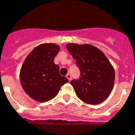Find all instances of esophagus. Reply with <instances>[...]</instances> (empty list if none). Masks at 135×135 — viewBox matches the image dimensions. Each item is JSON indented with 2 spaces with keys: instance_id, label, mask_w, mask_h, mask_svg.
I'll return each mask as SVG.
<instances>
[{
  "instance_id": "34e87169",
  "label": "esophagus",
  "mask_w": 135,
  "mask_h": 135,
  "mask_svg": "<svg viewBox=\"0 0 135 135\" xmlns=\"http://www.w3.org/2000/svg\"><path fill=\"white\" fill-rule=\"evenodd\" d=\"M66 77V78L69 80V81H71V76L70 74H67Z\"/></svg>"
}]
</instances>
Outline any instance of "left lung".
<instances>
[{
	"label": "left lung",
	"mask_w": 135,
	"mask_h": 135,
	"mask_svg": "<svg viewBox=\"0 0 135 135\" xmlns=\"http://www.w3.org/2000/svg\"><path fill=\"white\" fill-rule=\"evenodd\" d=\"M66 48L80 71V78L70 82L77 97L90 104L102 103L113 88L115 71L112 64L105 55L93 45L70 43Z\"/></svg>",
	"instance_id": "8db88e82"
}]
</instances>
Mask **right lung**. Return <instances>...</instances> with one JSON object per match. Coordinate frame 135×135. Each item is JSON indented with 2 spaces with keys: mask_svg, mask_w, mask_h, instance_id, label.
Listing matches in <instances>:
<instances>
[{
  "mask_svg": "<svg viewBox=\"0 0 135 135\" xmlns=\"http://www.w3.org/2000/svg\"><path fill=\"white\" fill-rule=\"evenodd\" d=\"M60 50L55 44L38 45L25 58L20 73L22 86L33 99L46 102L53 99L61 87L69 82L59 73L54 58Z\"/></svg>",
  "mask_w": 135,
  "mask_h": 135,
  "instance_id": "right-lung-1",
  "label": "right lung"
}]
</instances>
